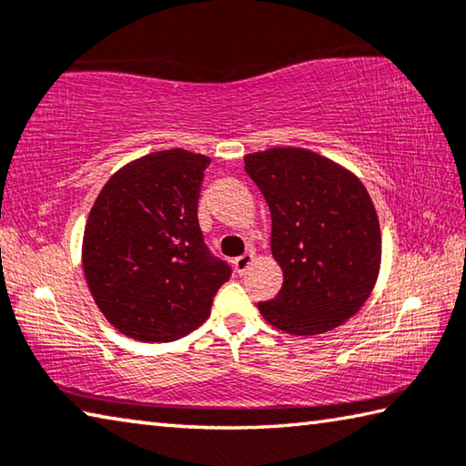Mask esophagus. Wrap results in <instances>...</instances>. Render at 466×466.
I'll return each instance as SVG.
<instances>
[{
  "instance_id": "esophagus-1",
  "label": "esophagus",
  "mask_w": 466,
  "mask_h": 466,
  "mask_svg": "<svg viewBox=\"0 0 466 466\" xmlns=\"http://www.w3.org/2000/svg\"><path fill=\"white\" fill-rule=\"evenodd\" d=\"M252 258H255V257L248 255V252H247V255H240V257H236V258H234V271L238 273V275H244V273H247L248 265L252 263Z\"/></svg>"
}]
</instances>
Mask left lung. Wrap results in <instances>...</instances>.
Wrapping results in <instances>:
<instances>
[{
  "label": "left lung",
  "mask_w": 466,
  "mask_h": 466,
  "mask_svg": "<svg viewBox=\"0 0 466 466\" xmlns=\"http://www.w3.org/2000/svg\"><path fill=\"white\" fill-rule=\"evenodd\" d=\"M271 211L279 294L263 319L291 335H319L356 314L380 269V226L358 177L309 149L273 147L244 157Z\"/></svg>",
  "instance_id": "1"
}]
</instances>
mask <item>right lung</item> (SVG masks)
I'll list each match as a JSON object with an SVG mask.
<instances>
[{
  "mask_svg": "<svg viewBox=\"0 0 466 466\" xmlns=\"http://www.w3.org/2000/svg\"><path fill=\"white\" fill-rule=\"evenodd\" d=\"M209 157L164 149L108 178L84 230L88 288L110 325L146 343L185 337L209 317L232 267L197 219Z\"/></svg>",
  "mask_w": 466,
  "mask_h": 466,
  "instance_id": "obj_1",
  "label": "right lung"
}]
</instances>
